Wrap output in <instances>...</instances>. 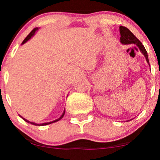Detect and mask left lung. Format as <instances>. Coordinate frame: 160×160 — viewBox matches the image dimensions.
Segmentation results:
<instances>
[{"instance_id": "left-lung-1", "label": "left lung", "mask_w": 160, "mask_h": 160, "mask_svg": "<svg viewBox=\"0 0 160 160\" xmlns=\"http://www.w3.org/2000/svg\"><path fill=\"white\" fill-rule=\"evenodd\" d=\"M120 42L123 44H131V43H135L137 44L138 47L140 49L141 52L144 54V56L146 58L147 62L149 64V59H148V56L147 50L145 49L144 45L141 43V42L135 37L134 34L130 32L127 28L124 26H120Z\"/></svg>"}]
</instances>
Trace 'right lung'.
Instances as JSON below:
<instances>
[{
	"label": "right lung",
	"mask_w": 160,
	"mask_h": 160,
	"mask_svg": "<svg viewBox=\"0 0 160 160\" xmlns=\"http://www.w3.org/2000/svg\"><path fill=\"white\" fill-rule=\"evenodd\" d=\"M38 28H34L33 29V30L32 31V32H31L30 33H29V34L28 35L26 38H25V40H23V42L22 43V44H23V43H25V42H27L28 40L29 39H30L31 38H32V37L34 35V33L36 32V31L38 30ZM65 111H64V113H62V115L61 116V117H59V118L58 119H57V120H54V121H52V122H46V123H41V124H37V123H35V122H30V121H28V120H25V119H24V118H22L25 121V122H28V123H31V124H32V125H34V126H46V125H49V124H51V123H52V122H57V121H58V120H61V119L62 118V117H64V115H65Z\"/></svg>",
	"instance_id": "right-lung-1"
}]
</instances>
